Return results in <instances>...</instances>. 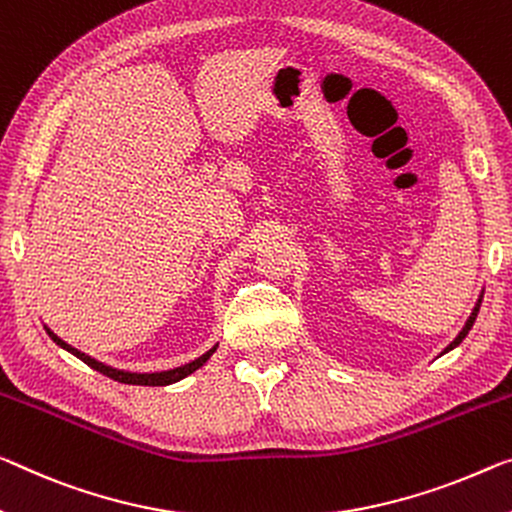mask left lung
Wrapping results in <instances>:
<instances>
[{
  "label": "left lung",
  "mask_w": 512,
  "mask_h": 512,
  "mask_svg": "<svg viewBox=\"0 0 512 512\" xmlns=\"http://www.w3.org/2000/svg\"><path fill=\"white\" fill-rule=\"evenodd\" d=\"M481 302H483V293H481V297H478V302H476V306H474V311H471V316L467 318V322H465V327H462V329H460V334H458V336H455V338H453V341L446 345V348H444V352H442V355H446V352H448V350L458 348V345L462 343V338H465V336L469 334V329H471V327H474V322H476V316H478V309H481Z\"/></svg>",
  "instance_id": "8db88e82"
}]
</instances>
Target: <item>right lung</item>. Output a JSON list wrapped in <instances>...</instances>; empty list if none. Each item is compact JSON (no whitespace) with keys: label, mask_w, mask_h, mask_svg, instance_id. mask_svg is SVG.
Segmentation results:
<instances>
[{"label":"right lung","mask_w":512,"mask_h":512,"mask_svg":"<svg viewBox=\"0 0 512 512\" xmlns=\"http://www.w3.org/2000/svg\"><path fill=\"white\" fill-rule=\"evenodd\" d=\"M45 332L50 334V338L54 343L59 345V348H64L66 352H70V355H75L77 359H82L86 366H91L93 371H98L102 375L112 377V380L116 382H123V384H139V387H167V384H174V382H180L185 380L187 375H192L194 371H199V368L206 364V361L212 357V352L217 350V345H212V348L208 352H203L201 357H196L194 361H190V364H183V366H176V368H169V371H155V373H132V371H121V368H114V366H107L102 364V361L93 359L86 355V352L73 348V345H68L64 338H59L57 334L52 332L50 327L43 325Z\"/></svg>","instance_id":"1"}]
</instances>
